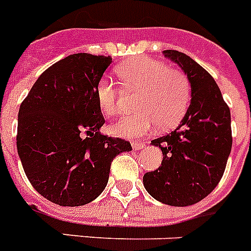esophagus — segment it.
I'll return each instance as SVG.
<instances>
[{
    "label": "esophagus",
    "mask_w": 251,
    "mask_h": 251,
    "mask_svg": "<svg viewBox=\"0 0 251 251\" xmlns=\"http://www.w3.org/2000/svg\"><path fill=\"white\" fill-rule=\"evenodd\" d=\"M131 146H132V148H134V150H135V151L143 150L144 147H146V142H132Z\"/></svg>",
    "instance_id": "obj_1"
}]
</instances>
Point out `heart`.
<instances>
[{
	"label": "heart",
	"mask_w": 251,
	"mask_h": 251,
	"mask_svg": "<svg viewBox=\"0 0 251 251\" xmlns=\"http://www.w3.org/2000/svg\"><path fill=\"white\" fill-rule=\"evenodd\" d=\"M117 76L124 87L139 91L136 109L140 112L113 124L112 134L132 139L148 134L156 124L161 129H170L187 111L191 87L187 76L178 69L153 59L140 58L121 64ZM119 98L115 83L108 77L100 78L97 85V101L103 115L112 117L119 112Z\"/></svg>",
	"instance_id": "1"
}]
</instances>
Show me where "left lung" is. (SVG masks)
<instances>
[{
    "label": "left lung",
    "mask_w": 251,
    "mask_h": 251,
    "mask_svg": "<svg viewBox=\"0 0 251 251\" xmlns=\"http://www.w3.org/2000/svg\"><path fill=\"white\" fill-rule=\"evenodd\" d=\"M191 85V104L178 127L151 142L162 151V162L146 173L143 184L157 201L170 206L199 202L218 185L232 148L231 112L210 73L188 55L165 50Z\"/></svg>",
    "instance_id": "8db88e82"
}]
</instances>
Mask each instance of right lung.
<instances>
[{"label":"right lung","mask_w":251,"mask_h":251,"mask_svg":"<svg viewBox=\"0 0 251 251\" xmlns=\"http://www.w3.org/2000/svg\"><path fill=\"white\" fill-rule=\"evenodd\" d=\"M111 56L69 55L37 78L20 104L16 148L26 178L60 206H82L108 183L113 158L131 146L103 135L97 85Z\"/></svg>","instance_id":"right-lung-1"}]
</instances>
